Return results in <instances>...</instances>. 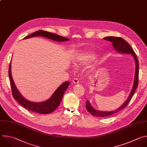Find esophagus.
Masks as SVG:
<instances>
[{"mask_svg":"<svg viewBox=\"0 0 147 147\" xmlns=\"http://www.w3.org/2000/svg\"><path fill=\"white\" fill-rule=\"evenodd\" d=\"M73 83L74 84H78L79 83V79L77 78H74V80H73Z\"/></svg>","mask_w":147,"mask_h":147,"instance_id":"1","label":"esophagus"}]
</instances>
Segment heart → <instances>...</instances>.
I'll return each mask as SVG.
<instances>
[{"mask_svg": "<svg viewBox=\"0 0 147 147\" xmlns=\"http://www.w3.org/2000/svg\"><path fill=\"white\" fill-rule=\"evenodd\" d=\"M95 57V54L92 52H84L77 56L76 59V64L78 66L84 65L94 60Z\"/></svg>", "mask_w": 147, "mask_h": 147, "instance_id": "obj_1", "label": "heart"}]
</instances>
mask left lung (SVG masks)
<instances>
[{"label":"left lung","mask_w":147,"mask_h":147,"mask_svg":"<svg viewBox=\"0 0 147 147\" xmlns=\"http://www.w3.org/2000/svg\"><path fill=\"white\" fill-rule=\"evenodd\" d=\"M105 40H107L108 41L112 42L113 47L114 49L119 53H125V54H131L136 62V71H135V76H134V84L133 88L131 90V91L125 102L122 105L121 107H120L117 109L111 111V112H106V111H98L95 109H94L91 104L90 103L88 100L86 101V108L87 111L92 115L96 116L98 117H106L110 115H112L114 113H116L118 112L119 111H121V109H124V108L126 107V106L128 105L129 102L130 101L134 93L135 92V91L138 86V74H139V65H138V61L137 57V56L133 50L131 46L129 45L128 42H127L124 39L120 38V37H116V36H107L105 38H103Z\"/></svg>","instance_id":"1"}]
</instances>
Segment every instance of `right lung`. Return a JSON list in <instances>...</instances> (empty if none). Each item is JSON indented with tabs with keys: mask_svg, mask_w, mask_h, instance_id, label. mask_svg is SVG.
Masks as SVG:
<instances>
[{
	"mask_svg": "<svg viewBox=\"0 0 147 147\" xmlns=\"http://www.w3.org/2000/svg\"><path fill=\"white\" fill-rule=\"evenodd\" d=\"M36 36H42L44 37H46L47 38L57 42H64L69 40L68 38H66L56 34L49 32L43 30H39L36 32H34L32 34L25 37L24 39H27ZM9 76L10 81L12 94L14 98L21 105H22L27 109L40 114H47L52 113L59 106V105L61 101L63 96L65 92L67 89L70 84L69 81H66L63 83L61 86H60L57 88V90L55 91L52 96L46 101L42 102H33L26 99L20 94L18 90L17 89L11 76V61L10 63L9 69Z\"/></svg>",
	"mask_w": 147,
	"mask_h": 147,
	"instance_id": "right-lung-1",
	"label": "right lung"
}]
</instances>
